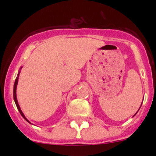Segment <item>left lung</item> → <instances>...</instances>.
Wrapping results in <instances>:
<instances>
[{"label":"left lung","instance_id":"obj_1","mask_svg":"<svg viewBox=\"0 0 156 156\" xmlns=\"http://www.w3.org/2000/svg\"><path fill=\"white\" fill-rule=\"evenodd\" d=\"M141 104H142V103H141ZM140 108H141V106H140ZM139 110H138V111H139ZM137 112H136V114H134V116H135V115H136V114H137Z\"/></svg>","mask_w":156,"mask_h":156}]
</instances>
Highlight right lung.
<instances>
[{
  "label": "right lung",
  "mask_w": 156,
  "mask_h": 156,
  "mask_svg": "<svg viewBox=\"0 0 156 156\" xmlns=\"http://www.w3.org/2000/svg\"><path fill=\"white\" fill-rule=\"evenodd\" d=\"M22 69V67L20 68V69ZM20 71H19V73H18V74H17V78H16V79H15V84H14V90H13V96H14V101H15V104H16V105H17V109H18V111H19V112L20 113V114H21V116H22V117L24 118L25 119H26V120L28 122H29L30 124H31V122H30L28 120V119H27V118L25 117V115L24 114H23V112L22 111H21V109H20V105H19V104H18V102H17V95H16V89H17V83H18V78H19V75H20Z\"/></svg>",
  "instance_id": "obj_1"
}]
</instances>
